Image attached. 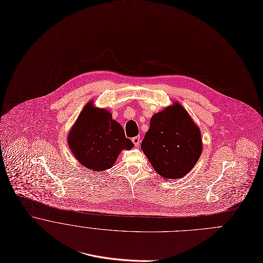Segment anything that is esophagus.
Instances as JSON below:
<instances>
[{
  "mask_svg": "<svg viewBox=\"0 0 263 263\" xmlns=\"http://www.w3.org/2000/svg\"><path fill=\"white\" fill-rule=\"evenodd\" d=\"M140 141H141L140 136H135V137H133V138H132V142L134 143V145H135L136 147H138V146H139Z\"/></svg>",
  "mask_w": 263,
  "mask_h": 263,
  "instance_id": "esophagus-1",
  "label": "esophagus"
}]
</instances>
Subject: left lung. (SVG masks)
<instances>
[{
	"instance_id": "1",
	"label": "left lung",
	"mask_w": 263,
	"mask_h": 263,
	"mask_svg": "<svg viewBox=\"0 0 263 263\" xmlns=\"http://www.w3.org/2000/svg\"><path fill=\"white\" fill-rule=\"evenodd\" d=\"M141 148L161 177L180 179L200 158V130L184 107L175 104L154 115Z\"/></svg>"
}]
</instances>
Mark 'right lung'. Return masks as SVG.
I'll use <instances>...</instances> for the list:
<instances>
[{"label":"right lung","instance_id":"1","mask_svg":"<svg viewBox=\"0 0 263 263\" xmlns=\"http://www.w3.org/2000/svg\"><path fill=\"white\" fill-rule=\"evenodd\" d=\"M68 144L76 159L91 171L111 167L123 149L134 146L108 110L91 104L85 105L78 117L68 135Z\"/></svg>","mask_w":263,"mask_h":263}]
</instances>
